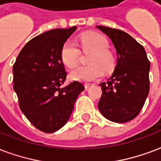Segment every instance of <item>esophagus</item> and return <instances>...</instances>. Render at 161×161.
Masks as SVG:
<instances>
[{
	"label": "esophagus",
	"mask_w": 161,
	"mask_h": 161,
	"mask_svg": "<svg viewBox=\"0 0 161 161\" xmlns=\"http://www.w3.org/2000/svg\"><path fill=\"white\" fill-rule=\"evenodd\" d=\"M85 88L88 89L89 87H91L92 86H93V83H85Z\"/></svg>",
	"instance_id": "esophagus-1"
}]
</instances>
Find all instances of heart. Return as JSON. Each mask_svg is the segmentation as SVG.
<instances>
[{"instance_id": "1", "label": "heart", "mask_w": 161, "mask_h": 161, "mask_svg": "<svg viewBox=\"0 0 161 161\" xmlns=\"http://www.w3.org/2000/svg\"><path fill=\"white\" fill-rule=\"evenodd\" d=\"M80 44L84 50L93 51L89 63L92 65L80 66L70 72L71 79L80 81H92L102 77L104 71L110 73L115 67V57L108 49L109 43L106 37L98 33H87L82 35ZM79 48L72 40H68L63 43L61 50V58L63 63L73 68L78 63L80 59Z\"/></svg>"}]
</instances>
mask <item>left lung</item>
Listing matches in <instances>:
<instances>
[{
	"mask_svg": "<svg viewBox=\"0 0 161 161\" xmlns=\"http://www.w3.org/2000/svg\"><path fill=\"white\" fill-rule=\"evenodd\" d=\"M107 35L117 51V65L107 82L99 85L98 110L108 120L126 123L139 114L149 92L150 63L146 51L125 31L97 25Z\"/></svg>",
	"mask_w": 161,
	"mask_h": 161,
	"instance_id": "1",
	"label": "left lung"
}]
</instances>
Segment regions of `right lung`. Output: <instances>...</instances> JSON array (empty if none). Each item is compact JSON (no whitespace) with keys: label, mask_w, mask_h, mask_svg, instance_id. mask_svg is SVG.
<instances>
[{"label":"right lung","mask_w":161,"mask_h":161,"mask_svg":"<svg viewBox=\"0 0 161 161\" xmlns=\"http://www.w3.org/2000/svg\"><path fill=\"white\" fill-rule=\"evenodd\" d=\"M76 28L54 29L33 37L13 67L19 108L31 124L45 133H53L66 124L76 98L85 89L76 80L61 87L67 75L61 50Z\"/></svg>","instance_id":"obj_1"}]
</instances>
